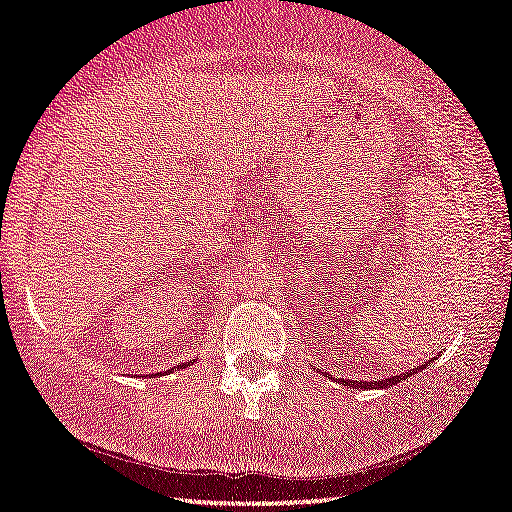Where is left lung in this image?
<instances>
[{
	"instance_id": "1",
	"label": "left lung",
	"mask_w": 512,
	"mask_h": 512,
	"mask_svg": "<svg viewBox=\"0 0 512 512\" xmlns=\"http://www.w3.org/2000/svg\"><path fill=\"white\" fill-rule=\"evenodd\" d=\"M419 369H426V364H421V367H417V369H410L408 373H396V376H389V378L373 380V383H367V380H364V383H362V380H344V378H339V383L346 385V387H353V389H367V387H389V385H396V383H401V380H405V378L415 376V373H417Z\"/></svg>"
}]
</instances>
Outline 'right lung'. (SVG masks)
I'll return each mask as SVG.
<instances>
[{
    "label": "right lung",
    "mask_w": 512,
    "mask_h": 512,
    "mask_svg": "<svg viewBox=\"0 0 512 512\" xmlns=\"http://www.w3.org/2000/svg\"><path fill=\"white\" fill-rule=\"evenodd\" d=\"M182 367H186V364H180V367H177V369H182Z\"/></svg>",
    "instance_id": "right-lung-1"
}]
</instances>
